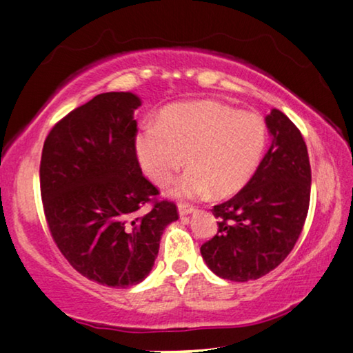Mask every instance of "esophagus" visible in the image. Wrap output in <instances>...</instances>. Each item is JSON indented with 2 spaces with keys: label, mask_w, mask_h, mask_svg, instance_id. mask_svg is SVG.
<instances>
[{
  "label": "esophagus",
  "mask_w": 353,
  "mask_h": 353,
  "mask_svg": "<svg viewBox=\"0 0 353 353\" xmlns=\"http://www.w3.org/2000/svg\"><path fill=\"white\" fill-rule=\"evenodd\" d=\"M192 212H196V208L191 205H186V203H180V205H178V213H180V216H186V214Z\"/></svg>",
  "instance_id": "obj_1"
}]
</instances>
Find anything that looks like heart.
I'll return each instance as SVG.
<instances>
[{"mask_svg": "<svg viewBox=\"0 0 353 353\" xmlns=\"http://www.w3.org/2000/svg\"><path fill=\"white\" fill-rule=\"evenodd\" d=\"M268 124L258 113H245L212 100L167 106L156 124L135 139L139 162L152 183L167 186L180 168L191 167L176 183L180 199L229 197L256 173L268 148Z\"/></svg>", "mask_w": 353, "mask_h": 353, "instance_id": "obj_1", "label": "heart"}]
</instances>
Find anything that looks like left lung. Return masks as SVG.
Here are the masks:
<instances>
[{
    "mask_svg": "<svg viewBox=\"0 0 353 353\" xmlns=\"http://www.w3.org/2000/svg\"><path fill=\"white\" fill-rule=\"evenodd\" d=\"M270 148L248 185L213 207L218 232L201 247L213 274L232 282L256 280L288 256L310 202L307 146L282 111L265 116Z\"/></svg>",
    "mask_w": 353,
    "mask_h": 353,
    "instance_id": "left-lung-1",
    "label": "left lung"
}]
</instances>
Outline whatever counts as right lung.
<instances>
[{
	"mask_svg": "<svg viewBox=\"0 0 353 353\" xmlns=\"http://www.w3.org/2000/svg\"><path fill=\"white\" fill-rule=\"evenodd\" d=\"M141 100L106 92L60 119L44 141L39 165L46 221L60 252L81 275L125 288L151 272L176 205L157 201L137 159ZM150 203L146 214L141 206Z\"/></svg>",
	"mask_w": 353,
	"mask_h": 353,
	"instance_id": "1",
	"label": "right lung"
}]
</instances>
